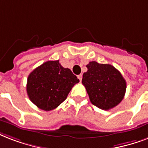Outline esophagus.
<instances>
[{
  "instance_id": "obj_1",
  "label": "esophagus",
  "mask_w": 148,
  "mask_h": 148,
  "mask_svg": "<svg viewBox=\"0 0 148 148\" xmlns=\"http://www.w3.org/2000/svg\"><path fill=\"white\" fill-rule=\"evenodd\" d=\"M78 78H79V81L81 82V81H82V75H81V74H80V75H78Z\"/></svg>"
}]
</instances>
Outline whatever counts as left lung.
<instances>
[{"instance_id": "1", "label": "left lung", "mask_w": 148, "mask_h": 148, "mask_svg": "<svg viewBox=\"0 0 148 148\" xmlns=\"http://www.w3.org/2000/svg\"><path fill=\"white\" fill-rule=\"evenodd\" d=\"M83 73L82 82L90 102L98 108L108 110L120 103L124 97L127 83L119 71L109 64L90 62Z\"/></svg>"}]
</instances>
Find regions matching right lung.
Returning <instances> with one entry per match:
<instances>
[{
    "mask_svg": "<svg viewBox=\"0 0 148 148\" xmlns=\"http://www.w3.org/2000/svg\"><path fill=\"white\" fill-rule=\"evenodd\" d=\"M79 82L72 71L59 61H48L29 74L27 93L38 108L49 111L58 107L67 98L73 86Z\"/></svg>",
    "mask_w": 148,
    "mask_h": 148,
    "instance_id": "1",
    "label": "right lung"
}]
</instances>
